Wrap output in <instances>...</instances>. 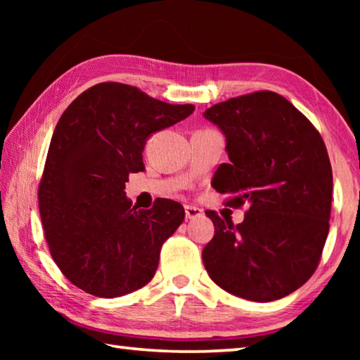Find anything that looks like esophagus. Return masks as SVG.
I'll return each mask as SVG.
<instances>
[{
    "label": "esophagus",
    "mask_w": 360,
    "mask_h": 360,
    "mask_svg": "<svg viewBox=\"0 0 360 360\" xmlns=\"http://www.w3.org/2000/svg\"><path fill=\"white\" fill-rule=\"evenodd\" d=\"M202 216H203V210L197 208V206H191V205L186 206V217L187 219H197Z\"/></svg>",
    "instance_id": "34e87169"
}]
</instances>
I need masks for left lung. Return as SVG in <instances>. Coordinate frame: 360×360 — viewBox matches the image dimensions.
I'll return each instance as SVG.
<instances>
[{
    "instance_id": "1",
    "label": "left lung",
    "mask_w": 360,
    "mask_h": 360,
    "mask_svg": "<svg viewBox=\"0 0 360 360\" xmlns=\"http://www.w3.org/2000/svg\"><path fill=\"white\" fill-rule=\"evenodd\" d=\"M227 139L229 163L212 184L230 208L248 206L233 225L206 210L214 236L203 264L219 288L273 302L311 278L332 208V167L324 139L298 109L270 90L235 96L205 111Z\"/></svg>"
}]
</instances>
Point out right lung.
Wrapping results in <instances>:
<instances>
[{
  "label": "right lung",
  "mask_w": 360,
  "mask_h": 360,
  "mask_svg": "<svg viewBox=\"0 0 360 360\" xmlns=\"http://www.w3.org/2000/svg\"><path fill=\"white\" fill-rule=\"evenodd\" d=\"M193 109L120 82L96 84L65 109L49 146L38 202L52 259L79 289L112 298L154 278L162 245L186 212L168 198L138 210L127 198L125 182L144 169L146 139Z\"/></svg>",
  "instance_id": "1"
}]
</instances>
